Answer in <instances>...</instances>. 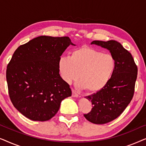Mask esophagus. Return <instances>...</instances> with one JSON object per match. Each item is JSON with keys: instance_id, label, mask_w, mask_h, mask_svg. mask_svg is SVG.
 <instances>
[{"instance_id": "1", "label": "esophagus", "mask_w": 146, "mask_h": 146, "mask_svg": "<svg viewBox=\"0 0 146 146\" xmlns=\"http://www.w3.org/2000/svg\"><path fill=\"white\" fill-rule=\"evenodd\" d=\"M72 97H78L79 95L78 94L76 93V92L74 90H72Z\"/></svg>"}]
</instances>
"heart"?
Instances as JSON below:
<instances>
[{
    "label": "heart",
    "mask_w": 146,
    "mask_h": 146,
    "mask_svg": "<svg viewBox=\"0 0 146 146\" xmlns=\"http://www.w3.org/2000/svg\"><path fill=\"white\" fill-rule=\"evenodd\" d=\"M115 68V60L110 54H104L90 47L73 50L70 57H62L59 70L62 78L71 83L79 78V85L88 92H96L110 80Z\"/></svg>",
    "instance_id": "heart-1"
}]
</instances>
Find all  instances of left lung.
<instances>
[{"label":"left lung","mask_w":146,"mask_h":146,"mask_svg":"<svg viewBox=\"0 0 146 146\" xmlns=\"http://www.w3.org/2000/svg\"><path fill=\"white\" fill-rule=\"evenodd\" d=\"M96 44L109 50L115 60V68L106 86L96 93L85 96L92 108L84 115L89 121L104 124L117 118L130 103L134 94L137 67L128 50L115 40H94Z\"/></svg>","instance_id":"left-lung-1"}]
</instances>
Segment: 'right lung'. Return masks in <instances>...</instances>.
I'll return each mask as SVG.
<instances>
[{
	"instance_id": "obj_1",
	"label": "right lung",
	"mask_w": 146,
	"mask_h": 146,
	"mask_svg": "<svg viewBox=\"0 0 146 146\" xmlns=\"http://www.w3.org/2000/svg\"><path fill=\"white\" fill-rule=\"evenodd\" d=\"M68 36H40L18 47L7 68L10 99L18 111L34 121L51 119L61 102L71 96L70 85L59 74V60Z\"/></svg>"
}]
</instances>
